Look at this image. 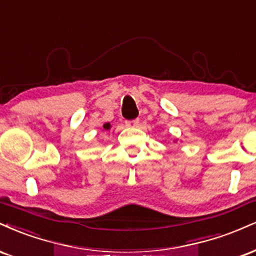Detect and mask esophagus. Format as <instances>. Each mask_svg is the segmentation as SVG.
<instances>
[{
	"mask_svg": "<svg viewBox=\"0 0 256 256\" xmlns=\"http://www.w3.org/2000/svg\"><path fill=\"white\" fill-rule=\"evenodd\" d=\"M139 120H132V121H126V126H127V127H132V128H134V127H139Z\"/></svg>",
	"mask_w": 256,
	"mask_h": 256,
	"instance_id": "1",
	"label": "esophagus"
}]
</instances>
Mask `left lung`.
<instances>
[{
	"instance_id": "left-lung-1",
	"label": "left lung",
	"mask_w": 256,
	"mask_h": 256,
	"mask_svg": "<svg viewBox=\"0 0 256 256\" xmlns=\"http://www.w3.org/2000/svg\"><path fill=\"white\" fill-rule=\"evenodd\" d=\"M176 141H177V139H176V140H174V142H176Z\"/></svg>"
}]
</instances>
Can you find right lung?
<instances>
[{"instance_id":"right-lung-1","label":"right lung","mask_w":256,"mask_h":256,"mask_svg":"<svg viewBox=\"0 0 256 256\" xmlns=\"http://www.w3.org/2000/svg\"><path fill=\"white\" fill-rule=\"evenodd\" d=\"M103 128L105 129V130H109V129L111 128V124H110L109 122H108V123H104V124H103Z\"/></svg>"}]
</instances>
